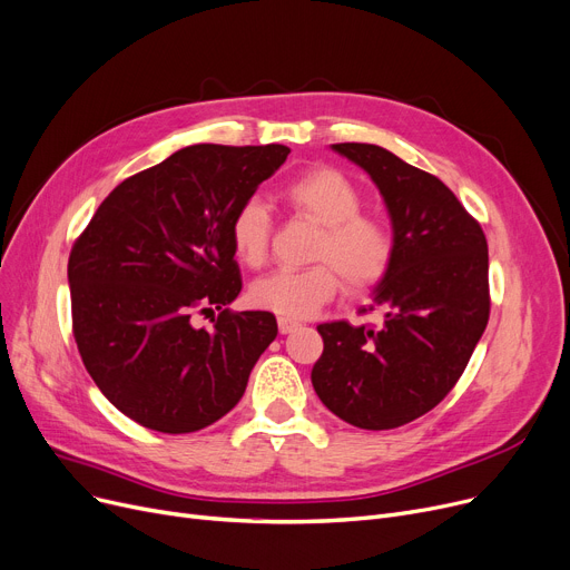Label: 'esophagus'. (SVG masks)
I'll return each instance as SVG.
<instances>
[{
    "label": "esophagus",
    "instance_id": "obj_1",
    "mask_svg": "<svg viewBox=\"0 0 570 570\" xmlns=\"http://www.w3.org/2000/svg\"><path fill=\"white\" fill-rule=\"evenodd\" d=\"M297 327H301V321H295V318H284V316H279V333H282V335H288V333L297 331Z\"/></svg>",
    "mask_w": 570,
    "mask_h": 570
}]
</instances>
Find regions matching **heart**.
I'll use <instances>...</instances> for the list:
<instances>
[{"instance_id": "1", "label": "heart", "mask_w": 570, "mask_h": 570, "mask_svg": "<svg viewBox=\"0 0 570 570\" xmlns=\"http://www.w3.org/2000/svg\"><path fill=\"white\" fill-rule=\"evenodd\" d=\"M284 200L297 215L321 226L312 261L305 269H275L249 288L252 303L284 318H307L340 291L376 288L393 269L397 237L393 226L363 213L365 196L348 175L333 166H318L293 177ZM273 219L263 200L249 198L230 219V245L239 263L258 267L267 258Z\"/></svg>"}]
</instances>
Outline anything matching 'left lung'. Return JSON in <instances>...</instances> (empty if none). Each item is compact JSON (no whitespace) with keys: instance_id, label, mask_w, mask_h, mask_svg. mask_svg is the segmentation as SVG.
Listing matches in <instances>:
<instances>
[{"instance_id":"1","label":"left lung","mask_w":570,"mask_h":570,"mask_svg":"<svg viewBox=\"0 0 570 570\" xmlns=\"http://www.w3.org/2000/svg\"><path fill=\"white\" fill-rule=\"evenodd\" d=\"M335 153L370 173L393 230L397 256L361 309L381 325L321 323L323 353L314 391L361 430L402 428L432 411L462 376L490 318L488 239L439 177L367 142Z\"/></svg>"}]
</instances>
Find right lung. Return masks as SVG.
Wrapping results in <instances>:
<instances>
[{
    "instance_id": "1",
    "label": "right lung",
    "mask_w": 570,
    "mask_h": 570,
    "mask_svg": "<svg viewBox=\"0 0 570 570\" xmlns=\"http://www.w3.org/2000/svg\"><path fill=\"white\" fill-rule=\"evenodd\" d=\"M286 145L177 149L117 185L69 256L73 337L106 400L138 425L187 434L245 395L277 337L269 312H230L243 277L230 219L288 157ZM220 309L209 332L194 313Z\"/></svg>"
}]
</instances>
